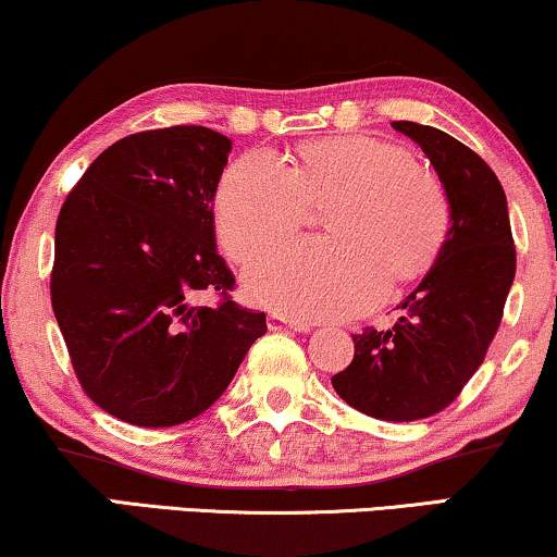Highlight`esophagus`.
Returning a JSON list of instances; mask_svg holds the SVG:
<instances>
[{"mask_svg": "<svg viewBox=\"0 0 557 557\" xmlns=\"http://www.w3.org/2000/svg\"><path fill=\"white\" fill-rule=\"evenodd\" d=\"M269 330H292V332L307 334V332H311V326L304 324V322H296V319H288V317H281V314H271L269 317Z\"/></svg>", "mask_w": 557, "mask_h": 557, "instance_id": "1", "label": "esophagus"}]
</instances>
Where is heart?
Instances as JSON below:
<instances>
[{
	"mask_svg": "<svg viewBox=\"0 0 557 557\" xmlns=\"http://www.w3.org/2000/svg\"><path fill=\"white\" fill-rule=\"evenodd\" d=\"M334 200L332 238L286 240L243 271L250 301L301 322L364 311L387 281L421 276L444 246L451 202L436 172L398 144L337 136L307 144L294 166L256 149L227 166L215 195L220 246L235 261L292 233L317 202Z\"/></svg>",
	"mask_w": 557,
	"mask_h": 557,
	"instance_id": "heart-1",
	"label": "heart"
}]
</instances>
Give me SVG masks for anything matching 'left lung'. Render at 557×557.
Listing matches in <instances>:
<instances>
[{
	"mask_svg": "<svg viewBox=\"0 0 557 557\" xmlns=\"http://www.w3.org/2000/svg\"><path fill=\"white\" fill-rule=\"evenodd\" d=\"M444 182L451 225L391 330L355 334V360L332 377L347 406L380 421L444 410L484 362L515 281V243L497 174L459 139L416 121H393Z\"/></svg>",
	"mask_w": 557,
	"mask_h": 557,
	"instance_id": "1",
	"label": "left lung"
}]
</instances>
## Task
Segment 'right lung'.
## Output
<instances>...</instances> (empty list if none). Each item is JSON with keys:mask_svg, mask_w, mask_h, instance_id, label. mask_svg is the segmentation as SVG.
<instances>
[{"mask_svg": "<svg viewBox=\"0 0 557 557\" xmlns=\"http://www.w3.org/2000/svg\"><path fill=\"white\" fill-rule=\"evenodd\" d=\"M233 141L205 126L132 134L96 157L55 225L52 311L88 398L144 429L193 421L265 334L231 301L215 200ZM202 290L224 296L200 308Z\"/></svg>", "mask_w": 557, "mask_h": 557, "instance_id": "add662e5", "label": "right lung"}]
</instances>
